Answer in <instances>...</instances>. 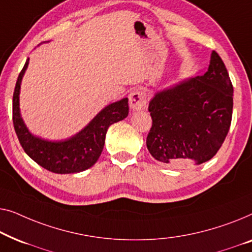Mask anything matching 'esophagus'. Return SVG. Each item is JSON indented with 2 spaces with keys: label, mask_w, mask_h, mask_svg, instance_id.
<instances>
[{
  "label": "esophagus",
  "mask_w": 252,
  "mask_h": 252,
  "mask_svg": "<svg viewBox=\"0 0 252 252\" xmlns=\"http://www.w3.org/2000/svg\"><path fill=\"white\" fill-rule=\"evenodd\" d=\"M129 104L132 109H144L147 104V95L141 89H134L129 95Z\"/></svg>",
  "instance_id": "34e87169"
}]
</instances>
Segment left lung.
<instances>
[{
	"mask_svg": "<svg viewBox=\"0 0 252 252\" xmlns=\"http://www.w3.org/2000/svg\"><path fill=\"white\" fill-rule=\"evenodd\" d=\"M152 127L147 150L173 168L201 164L221 147L232 122L233 84L225 63L212 51L202 76L155 94L148 106Z\"/></svg>",
	"mask_w": 252,
	"mask_h": 252,
	"instance_id": "obj_1",
	"label": "left lung"
}]
</instances>
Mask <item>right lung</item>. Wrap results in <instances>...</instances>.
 Returning <instances> with one entry per match:
<instances>
[{"instance_id":"obj_1","label":"right lung","mask_w":252,"mask_h":252,"mask_svg":"<svg viewBox=\"0 0 252 252\" xmlns=\"http://www.w3.org/2000/svg\"><path fill=\"white\" fill-rule=\"evenodd\" d=\"M28 60L19 73L12 98V121L25 153L49 171L66 175L89 169L100 157L108 126L129 114L127 98L105 107L84 129L65 141H48L34 137L25 126L19 112V90Z\"/></svg>"}]
</instances>
